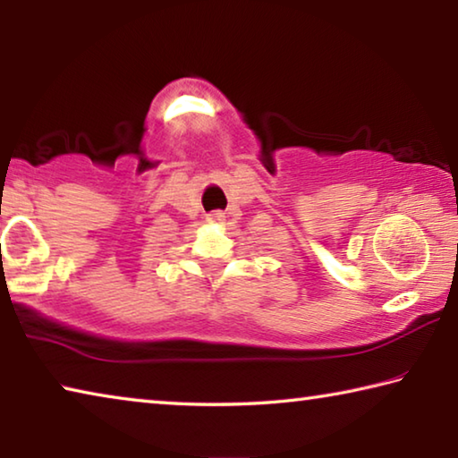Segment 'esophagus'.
Returning <instances> with one entry per match:
<instances>
[{
	"label": "esophagus",
	"instance_id": "34e87169",
	"mask_svg": "<svg viewBox=\"0 0 458 458\" xmlns=\"http://www.w3.org/2000/svg\"><path fill=\"white\" fill-rule=\"evenodd\" d=\"M208 220H210V222H222L224 220V214L222 212H212V214H208Z\"/></svg>",
	"mask_w": 458,
	"mask_h": 458
}]
</instances>
